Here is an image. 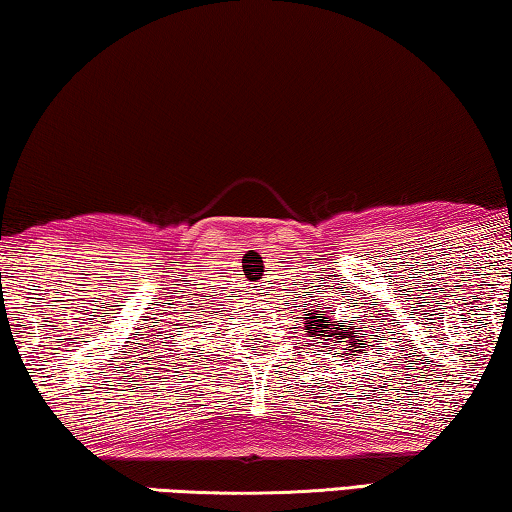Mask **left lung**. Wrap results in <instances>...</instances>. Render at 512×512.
Listing matches in <instances>:
<instances>
[{
  "label": "left lung",
  "mask_w": 512,
  "mask_h": 512,
  "mask_svg": "<svg viewBox=\"0 0 512 512\" xmlns=\"http://www.w3.org/2000/svg\"><path fill=\"white\" fill-rule=\"evenodd\" d=\"M349 333H352V331H349ZM342 335H347V333H342ZM335 338H338V335H335ZM352 338H354V335H352ZM354 345H356V342H354ZM356 349V347H354ZM349 352H352V349H349ZM356 352H358V349H356Z\"/></svg>",
  "instance_id": "8db88e82"
}]
</instances>
